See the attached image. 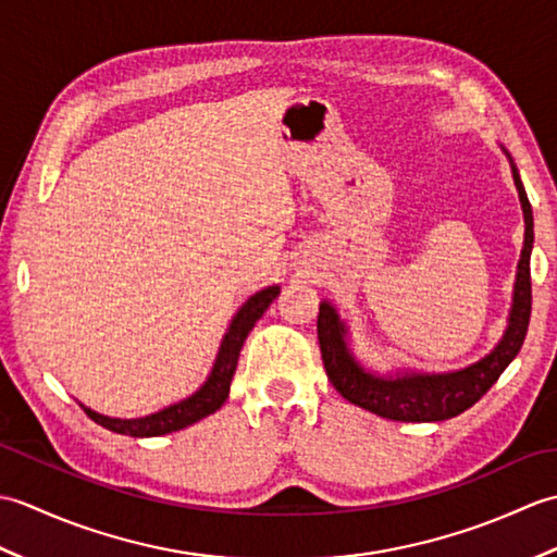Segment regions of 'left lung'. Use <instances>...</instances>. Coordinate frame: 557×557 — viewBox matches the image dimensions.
I'll use <instances>...</instances> for the list:
<instances>
[{
  "mask_svg": "<svg viewBox=\"0 0 557 557\" xmlns=\"http://www.w3.org/2000/svg\"><path fill=\"white\" fill-rule=\"evenodd\" d=\"M500 150L510 160L512 180L524 212V246L519 253L512 306L507 315V327L486 357L457 371L429 373L413 369H397L395 373H377L357 359L349 347V325L330 301H321L318 311V342L325 363V373L337 393L351 405L389 421H445L453 419L488 393L500 373L524 345L529 315H531V248H534V212L519 180V170L510 152Z\"/></svg>",
  "mask_w": 557,
  "mask_h": 557,
  "instance_id": "8db88e82",
  "label": "left lung"
}]
</instances>
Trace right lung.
<instances>
[{
  "label": "right lung",
  "instance_id": "1",
  "mask_svg": "<svg viewBox=\"0 0 557 557\" xmlns=\"http://www.w3.org/2000/svg\"><path fill=\"white\" fill-rule=\"evenodd\" d=\"M277 294H280V285H272L256 292L253 297H248L242 304V309L234 313L227 333H224L220 342L215 363H212L206 383L200 385L194 395H188L186 399L176 401V405H170L140 419L104 417V413L92 411L86 405H81L83 411H86L92 421L100 423L102 429H108L112 433L132 435V437L168 435L210 417V413H215L224 405V399L230 397V385L236 371V361H239V351L244 347L248 333L253 330L258 318L268 311V306L277 297Z\"/></svg>",
  "mask_w": 557,
  "mask_h": 557
}]
</instances>
